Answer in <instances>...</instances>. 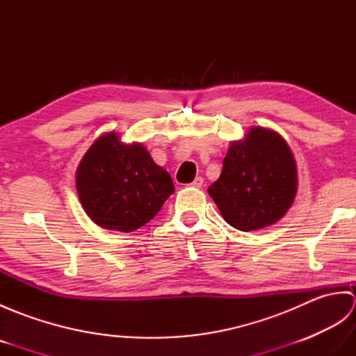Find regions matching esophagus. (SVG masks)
<instances>
[{
	"label": "esophagus",
	"mask_w": 356,
	"mask_h": 356,
	"mask_svg": "<svg viewBox=\"0 0 356 356\" xmlns=\"http://www.w3.org/2000/svg\"><path fill=\"white\" fill-rule=\"evenodd\" d=\"M194 188H202L203 186V177H195L191 184Z\"/></svg>",
	"instance_id": "obj_1"
}]
</instances>
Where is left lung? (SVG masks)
Wrapping results in <instances>:
<instances>
[{
	"mask_svg": "<svg viewBox=\"0 0 356 356\" xmlns=\"http://www.w3.org/2000/svg\"><path fill=\"white\" fill-rule=\"evenodd\" d=\"M297 191V162L289 145L264 127H251L243 139L231 142L220 177L208 188L225 220L245 232L275 225Z\"/></svg>",
	"mask_w": 356,
	"mask_h": 356,
	"instance_id": "1",
	"label": "left lung"
}]
</instances>
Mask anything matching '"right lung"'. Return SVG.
<instances>
[{
  "label": "right lung",
  "instance_id": "add662e5",
  "mask_svg": "<svg viewBox=\"0 0 356 356\" xmlns=\"http://www.w3.org/2000/svg\"><path fill=\"white\" fill-rule=\"evenodd\" d=\"M82 208L104 229L131 232L148 223L174 193L168 171L139 142L115 131L101 134L76 168Z\"/></svg>",
  "mask_w": 356,
  "mask_h": 356
}]
</instances>
